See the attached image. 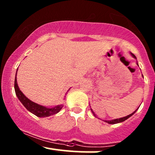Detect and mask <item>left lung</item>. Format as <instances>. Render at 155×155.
<instances>
[{
  "mask_svg": "<svg viewBox=\"0 0 155 155\" xmlns=\"http://www.w3.org/2000/svg\"><path fill=\"white\" fill-rule=\"evenodd\" d=\"M130 54L132 55V56H133V58H134L135 59H136V57L135 56V55L133 54V53H131V52H130ZM137 65H138V63H137ZM142 76H143V75H142ZM138 108H137V109L136 110V111H133L132 114H130L127 115V116H126V117H122V118H119V119H114V120H104V122H107V123H108V124H117V123H120V122H124V121H125L126 120H127V119H128L129 117H130L131 116H132V115L136 113V112L137 110H138ZM90 109H91V111H92V113L93 114V115H94V116H95V117H96V115L95 114V113H94L93 111H92V108H90Z\"/></svg>",
  "mask_w": 155,
  "mask_h": 155,
  "instance_id": "obj_1",
  "label": "left lung"
}]
</instances>
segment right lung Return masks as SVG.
Returning <instances> with one entry per match:
<instances>
[{"label":"right lung","mask_w":155,"mask_h":155,"mask_svg":"<svg viewBox=\"0 0 155 155\" xmlns=\"http://www.w3.org/2000/svg\"><path fill=\"white\" fill-rule=\"evenodd\" d=\"M17 70H18V68H17ZM15 90L16 95L17 96L19 101L22 103L23 106H24L30 112H31L32 114H33L35 116L38 117H47L51 116V115L58 113V112L62 109V108L63 107V105L61 104L52 108H48L47 106H41V105H39L38 104H36V103L33 102V101L30 100V99H28V97L22 93V91L19 90L17 81V73H16L15 80ZM69 90H70V89H69ZM69 90H68V92L69 91Z\"/></svg>","instance_id":"right-lung-1"}]
</instances>
